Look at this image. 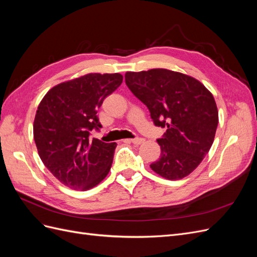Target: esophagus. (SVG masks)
Returning <instances> with one entry per match:
<instances>
[{
    "label": "esophagus",
    "mask_w": 257,
    "mask_h": 257,
    "mask_svg": "<svg viewBox=\"0 0 257 257\" xmlns=\"http://www.w3.org/2000/svg\"><path fill=\"white\" fill-rule=\"evenodd\" d=\"M130 142L132 143V144H134V145H142L144 142H145V139L144 138H139V137H137V138H133V139H130Z\"/></svg>",
    "instance_id": "esophagus-1"
}]
</instances>
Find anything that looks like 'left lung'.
I'll list each match as a JSON object with an SVG mask.
<instances>
[{
    "label": "left lung",
    "mask_w": 257,
    "mask_h": 257,
    "mask_svg": "<svg viewBox=\"0 0 257 257\" xmlns=\"http://www.w3.org/2000/svg\"><path fill=\"white\" fill-rule=\"evenodd\" d=\"M125 83L155 125L167 128L158 139L161 157L151 169L168 180L189 176L214 141L219 112L211 92L193 77L165 68L126 72Z\"/></svg>",
    "instance_id": "1"
}]
</instances>
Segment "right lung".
Listing matches in <instances>:
<instances>
[{"label":"right lung","instance_id":"right-lung-1","mask_svg":"<svg viewBox=\"0 0 257 257\" xmlns=\"http://www.w3.org/2000/svg\"><path fill=\"white\" fill-rule=\"evenodd\" d=\"M121 74H87L51 88L37 107L33 124L36 148L44 165L73 190L87 191L108 175L115 143L90 138L102 127L97 109L120 87Z\"/></svg>","mask_w":257,"mask_h":257}]
</instances>
